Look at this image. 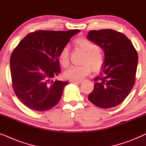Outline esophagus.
<instances>
[{"mask_svg":"<svg viewBox=\"0 0 146 146\" xmlns=\"http://www.w3.org/2000/svg\"><path fill=\"white\" fill-rule=\"evenodd\" d=\"M70 81L71 83H81L83 82L82 80H71Z\"/></svg>","mask_w":146,"mask_h":146,"instance_id":"esophagus-1","label":"esophagus"}]
</instances>
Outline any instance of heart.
Instances as JSON below:
<instances>
[{
  "mask_svg": "<svg viewBox=\"0 0 146 146\" xmlns=\"http://www.w3.org/2000/svg\"><path fill=\"white\" fill-rule=\"evenodd\" d=\"M76 48L85 52L81 59V65L72 66L64 73L65 78L72 80H82L91 72H97L104 64V55L99 46L83 36L78 37L73 42ZM70 48L65 45L58 55L59 62L63 67H68L70 63Z\"/></svg>",
  "mask_w": 146,
  "mask_h": 146,
  "instance_id": "heart-1",
  "label": "heart"
}]
</instances>
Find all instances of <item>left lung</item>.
<instances>
[{"label":"left lung","instance_id":"1","mask_svg":"<svg viewBox=\"0 0 146 146\" xmlns=\"http://www.w3.org/2000/svg\"><path fill=\"white\" fill-rule=\"evenodd\" d=\"M87 38L101 47L105 55L104 64L88 98L98 107H114L124 101L134 87L137 53L131 41L116 30H91Z\"/></svg>","mask_w":146,"mask_h":146}]
</instances>
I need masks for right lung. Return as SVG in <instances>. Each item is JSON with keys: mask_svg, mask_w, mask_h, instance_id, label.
I'll return each instance as SVG.
<instances>
[{"mask_svg": "<svg viewBox=\"0 0 146 146\" xmlns=\"http://www.w3.org/2000/svg\"><path fill=\"white\" fill-rule=\"evenodd\" d=\"M79 32L38 30L28 34L14 48L10 60L12 85L24 105L42 112L58 103L68 83L52 80L61 71L59 53Z\"/></svg>", "mask_w": 146, "mask_h": 146, "instance_id": "add662e5", "label": "right lung"}]
</instances>
